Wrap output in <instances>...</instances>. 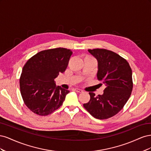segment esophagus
Returning <instances> with one entry per match:
<instances>
[{"label":"esophagus","mask_w":151,"mask_h":151,"mask_svg":"<svg viewBox=\"0 0 151 151\" xmlns=\"http://www.w3.org/2000/svg\"><path fill=\"white\" fill-rule=\"evenodd\" d=\"M75 91L77 93H82V92H83V90L81 89H79V88H76Z\"/></svg>","instance_id":"34e87169"}]
</instances>
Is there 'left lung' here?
Here are the masks:
<instances>
[{
  "label": "left lung",
  "mask_w": 151,
  "mask_h": 151,
  "mask_svg": "<svg viewBox=\"0 0 151 151\" xmlns=\"http://www.w3.org/2000/svg\"><path fill=\"white\" fill-rule=\"evenodd\" d=\"M88 52L97 59V78L106 86L102 95L89 93L90 100L83 106L91 115L99 120L111 118L119 112L129 99L133 88L129 63L119 55L106 49Z\"/></svg>",
  "instance_id": "obj_1"
}]
</instances>
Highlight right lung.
Listing matches in <instances>:
<instances>
[{
  "label": "right lung",
  "instance_id": "obj_1",
  "mask_svg": "<svg viewBox=\"0 0 151 151\" xmlns=\"http://www.w3.org/2000/svg\"><path fill=\"white\" fill-rule=\"evenodd\" d=\"M72 54L64 48L43 50L22 68L21 94L26 106L36 115H48L62 106L69 91L56 86L54 79L65 72Z\"/></svg>",
  "mask_w": 151,
  "mask_h": 151
}]
</instances>
